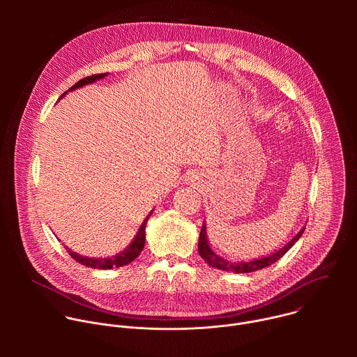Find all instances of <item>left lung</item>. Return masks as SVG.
I'll return each mask as SVG.
<instances>
[{"label": "left lung", "instance_id": "left-lung-1", "mask_svg": "<svg viewBox=\"0 0 357 357\" xmlns=\"http://www.w3.org/2000/svg\"><path fill=\"white\" fill-rule=\"evenodd\" d=\"M305 227L301 229V231L287 244L284 245L282 248H280L278 251L273 252L271 256H267V257H263V259H257V260H252V261H247V263H231V261H227L222 257H219L218 254L211 248L209 243H208V238H206V226L205 223H203L202 226V230H200V236H199V244H197V248H199V254L200 257L205 260V263H208L209 266L218 268V270H225V271H233V273H252V271H259L261 268H266L271 264H274L275 261H278L284 254L295 244L296 240H299V237L302 236Z\"/></svg>", "mask_w": 357, "mask_h": 357}]
</instances>
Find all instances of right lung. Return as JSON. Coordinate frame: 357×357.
Masks as SVG:
<instances>
[{"label": "right lung", "mask_w": 357, "mask_h": 357, "mask_svg": "<svg viewBox=\"0 0 357 357\" xmlns=\"http://www.w3.org/2000/svg\"><path fill=\"white\" fill-rule=\"evenodd\" d=\"M105 76H107V73H97V75H91V76H87V77H83L82 80H79L77 83H75L69 90H75L77 87H82L84 84H89V83H93L98 79H103ZM66 93V91H65ZM65 93L62 96H65ZM61 96V97H62ZM152 213V212H151ZM151 213L146 216V219L142 222L135 238L132 240V243L120 254H117V256L114 257H109V259H89V257H83L80 256V254H76L73 252L72 250L68 248V252L69 256L76 260L77 263H80L82 266H86V267H90V268H100V270H110L113 267H123V266H127L130 263H132L138 256L139 252L142 251L144 248V244H145V225L148 222V218L151 216Z\"/></svg>", "instance_id": "1"}]
</instances>
